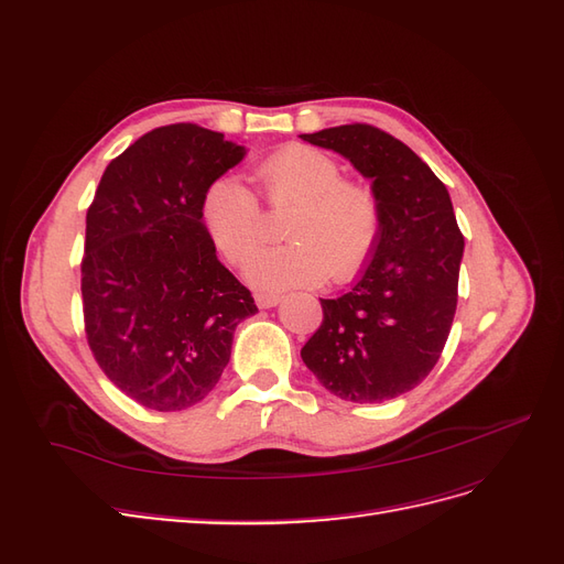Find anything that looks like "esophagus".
Segmentation results:
<instances>
[{
	"mask_svg": "<svg viewBox=\"0 0 564 564\" xmlns=\"http://www.w3.org/2000/svg\"><path fill=\"white\" fill-rule=\"evenodd\" d=\"M280 301V294H256V305H259V308H275Z\"/></svg>",
	"mask_w": 564,
	"mask_h": 564,
	"instance_id": "1",
	"label": "esophagus"
}]
</instances>
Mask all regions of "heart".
Segmentation results:
<instances>
[{"label": "heart", "mask_w": 564, "mask_h": 564, "mask_svg": "<svg viewBox=\"0 0 564 564\" xmlns=\"http://www.w3.org/2000/svg\"><path fill=\"white\" fill-rule=\"evenodd\" d=\"M259 181L270 209L286 212V242L249 256L265 237V216L249 187L235 176L216 178L202 197V220L214 247L230 263L249 259L245 275L263 292L315 286L324 278L355 275L377 242L379 207L365 185L344 181L327 152L289 145L268 158Z\"/></svg>", "instance_id": "1"}]
</instances>
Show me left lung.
Returning a JSON list of instances; mask_svg holds the SVG:
<instances>
[{
  "instance_id": "1",
  "label": "left lung",
  "mask_w": 564,
  "mask_h": 564,
  "mask_svg": "<svg viewBox=\"0 0 564 564\" xmlns=\"http://www.w3.org/2000/svg\"><path fill=\"white\" fill-rule=\"evenodd\" d=\"M371 181L379 235L346 294L319 299L324 319L301 357L332 395L386 402L437 365L456 313L464 235L445 183L412 148L369 124L301 133Z\"/></svg>"
}]
</instances>
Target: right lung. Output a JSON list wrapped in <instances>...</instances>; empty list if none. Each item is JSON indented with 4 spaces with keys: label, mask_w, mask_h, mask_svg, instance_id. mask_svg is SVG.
<instances>
[{
    "label": "right lung",
    "mask_w": 564,
    "mask_h": 564,
    "mask_svg": "<svg viewBox=\"0 0 564 564\" xmlns=\"http://www.w3.org/2000/svg\"><path fill=\"white\" fill-rule=\"evenodd\" d=\"M245 155L224 133L169 124L131 143L96 187L82 261L89 348L145 409L181 412L207 398L237 324L259 313L202 220L207 187Z\"/></svg>",
    "instance_id": "obj_1"
}]
</instances>
